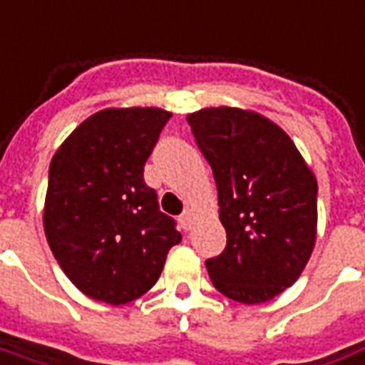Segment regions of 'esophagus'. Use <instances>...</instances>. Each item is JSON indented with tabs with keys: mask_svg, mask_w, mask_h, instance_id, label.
Listing matches in <instances>:
<instances>
[{
	"mask_svg": "<svg viewBox=\"0 0 365 365\" xmlns=\"http://www.w3.org/2000/svg\"><path fill=\"white\" fill-rule=\"evenodd\" d=\"M180 225H182V230H190V225H192V212L190 210H185L179 217Z\"/></svg>",
	"mask_w": 365,
	"mask_h": 365,
	"instance_id": "esophagus-1",
	"label": "esophagus"
}]
</instances>
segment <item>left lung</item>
I'll return each instance as SVG.
<instances>
[{
	"instance_id": "8db88e82",
	"label": "left lung",
	"mask_w": 365,
	"mask_h": 365,
	"mask_svg": "<svg viewBox=\"0 0 365 365\" xmlns=\"http://www.w3.org/2000/svg\"><path fill=\"white\" fill-rule=\"evenodd\" d=\"M196 145L214 171L227 245L206 260L215 289L262 303L289 288L317 235V180L289 135L241 108L188 114Z\"/></svg>"
}]
</instances>
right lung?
<instances>
[{"mask_svg":"<svg viewBox=\"0 0 365 365\" xmlns=\"http://www.w3.org/2000/svg\"><path fill=\"white\" fill-rule=\"evenodd\" d=\"M169 118L161 108H106L81 122L52 157L48 245L66 276L97 302L122 305L145 294L182 239L143 180Z\"/></svg>","mask_w":365,"mask_h":365,"instance_id":"obj_1","label":"right lung"}]
</instances>
